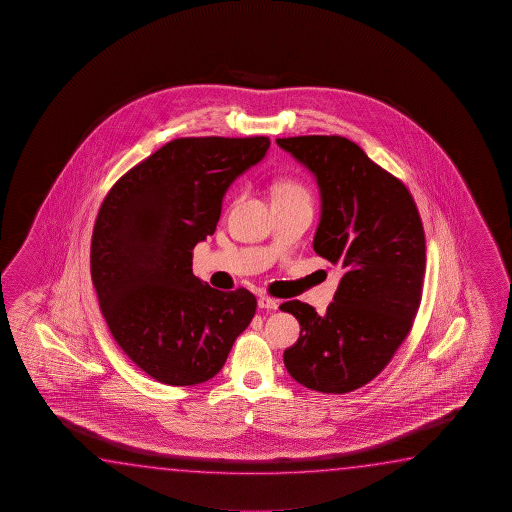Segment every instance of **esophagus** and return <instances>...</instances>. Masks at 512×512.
Wrapping results in <instances>:
<instances>
[{
    "label": "esophagus",
    "mask_w": 512,
    "mask_h": 512,
    "mask_svg": "<svg viewBox=\"0 0 512 512\" xmlns=\"http://www.w3.org/2000/svg\"><path fill=\"white\" fill-rule=\"evenodd\" d=\"M258 306L263 308V310H276L278 308L279 303L276 299H272V297H267V295H260V299H258Z\"/></svg>",
    "instance_id": "obj_1"
}]
</instances>
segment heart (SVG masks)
<instances>
[{
	"instance_id": "obj_1",
	"label": "heart",
	"mask_w": 512,
	"mask_h": 512,
	"mask_svg": "<svg viewBox=\"0 0 512 512\" xmlns=\"http://www.w3.org/2000/svg\"><path fill=\"white\" fill-rule=\"evenodd\" d=\"M294 197H304L308 199V191L304 190L299 182L278 181L272 188V200L274 199H294Z\"/></svg>"
}]
</instances>
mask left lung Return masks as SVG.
Segmentation results:
<instances>
[{
  "label": "left lung",
  "instance_id": "8db88e82",
  "mask_svg": "<svg viewBox=\"0 0 512 512\" xmlns=\"http://www.w3.org/2000/svg\"><path fill=\"white\" fill-rule=\"evenodd\" d=\"M317 179L321 222L313 251L344 269L324 315L288 301L301 335L283 355L308 389L344 394L364 387L401 346L416 319L426 267L423 222L410 191L342 136L276 139Z\"/></svg>",
  "mask_w": 512,
  "mask_h": 512
}]
</instances>
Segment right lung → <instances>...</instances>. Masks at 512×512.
I'll list each match as a JSON object with an SVG mask.
<instances>
[{
  "instance_id": "1",
  "label": "right lung",
  "mask_w": 512,
  "mask_h": 512,
  "mask_svg": "<svg viewBox=\"0 0 512 512\" xmlns=\"http://www.w3.org/2000/svg\"><path fill=\"white\" fill-rule=\"evenodd\" d=\"M270 147L254 138H179L120 177L96 217L91 278L116 344L175 387L211 380L256 313V297L193 276L231 182Z\"/></svg>"
}]
</instances>
